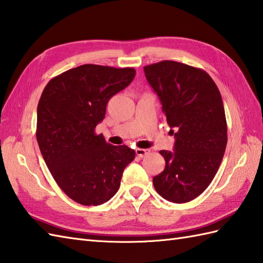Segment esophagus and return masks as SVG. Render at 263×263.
Listing matches in <instances>:
<instances>
[{
  "label": "esophagus",
  "mask_w": 263,
  "mask_h": 263,
  "mask_svg": "<svg viewBox=\"0 0 263 263\" xmlns=\"http://www.w3.org/2000/svg\"><path fill=\"white\" fill-rule=\"evenodd\" d=\"M136 154L139 156V157H144L149 154V149L147 148H136Z\"/></svg>",
  "instance_id": "esophagus-1"
}]
</instances>
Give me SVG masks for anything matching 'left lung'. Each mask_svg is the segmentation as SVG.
Masks as SVG:
<instances>
[{
    "instance_id": "8db88e82",
    "label": "left lung",
    "mask_w": 263,
    "mask_h": 263,
    "mask_svg": "<svg viewBox=\"0 0 263 263\" xmlns=\"http://www.w3.org/2000/svg\"><path fill=\"white\" fill-rule=\"evenodd\" d=\"M159 97L173 151H161L165 167L153 178L164 199L183 203L202 194L217 172L227 144L223 100L213 79L202 69L173 61L144 67Z\"/></svg>"
}]
</instances>
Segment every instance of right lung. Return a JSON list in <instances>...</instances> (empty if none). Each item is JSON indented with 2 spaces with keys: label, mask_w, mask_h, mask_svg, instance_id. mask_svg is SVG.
<instances>
[{
  "label": "right lung",
  "mask_w": 263,
  "mask_h": 263,
  "mask_svg": "<svg viewBox=\"0 0 263 263\" xmlns=\"http://www.w3.org/2000/svg\"><path fill=\"white\" fill-rule=\"evenodd\" d=\"M134 68L85 64L50 80L37 108V142L51 176L84 206L112 198L135 151L114 146L95 129L108 101L135 79Z\"/></svg>",
  "instance_id": "add662e5"
}]
</instances>
